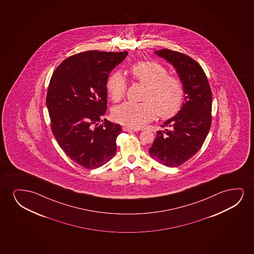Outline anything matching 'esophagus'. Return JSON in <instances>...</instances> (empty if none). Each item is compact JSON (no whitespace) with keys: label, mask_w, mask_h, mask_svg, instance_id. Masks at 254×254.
<instances>
[{"label":"esophagus","mask_w":254,"mask_h":254,"mask_svg":"<svg viewBox=\"0 0 254 254\" xmlns=\"http://www.w3.org/2000/svg\"><path fill=\"white\" fill-rule=\"evenodd\" d=\"M123 129V131H125V132H135L136 129L132 128V127H122Z\"/></svg>","instance_id":"obj_1"}]
</instances>
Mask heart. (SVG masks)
<instances>
[{
	"mask_svg": "<svg viewBox=\"0 0 254 254\" xmlns=\"http://www.w3.org/2000/svg\"><path fill=\"white\" fill-rule=\"evenodd\" d=\"M132 78L146 85L141 103L125 102L115 107L112 115L115 122L130 127H139L152 121L155 115L162 119L173 117L181 110L185 97L183 83L179 77L168 75L165 66L152 61H142L131 66ZM107 88L115 102L125 97L127 84L120 73L109 77Z\"/></svg>",
	"mask_w": 254,
	"mask_h": 254,
	"instance_id": "heart-1",
	"label": "heart"
}]
</instances>
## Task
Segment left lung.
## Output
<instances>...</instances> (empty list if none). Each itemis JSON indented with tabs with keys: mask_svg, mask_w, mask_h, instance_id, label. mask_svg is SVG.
I'll use <instances>...</instances> for the list:
<instances>
[{
	"mask_svg": "<svg viewBox=\"0 0 254 254\" xmlns=\"http://www.w3.org/2000/svg\"><path fill=\"white\" fill-rule=\"evenodd\" d=\"M155 54L176 69L186 96L177 115L161 126L169 129L157 132L149 153L159 163L179 167L201 148L207 136L212 124V91L201 66L190 56L167 49Z\"/></svg>",
	"mask_w": 254,
	"mask_h": 254,
	"instance_id": "obj_1",
	"label": "left lung"
}]
</instances>
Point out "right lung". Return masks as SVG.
Masks as SVG:
<instances>
[{"mask_svg":"<svg viewBox=\"0 0 254 254\" xmlns=\"http://www.w3.org/2000/svg\"><path fill=\"white\" fill-rule=\"evenodd\" d=\"M127 54H76L64 60L51 77L46 104L53 134L66 155L84 168L101 167L116 153L122 127L101 117L107 110L109 73Z\"/></svg>","mask_w":254,"mask_h":254,"instance_id":"right-lung-1","label":"right lung"}]
</instances>
